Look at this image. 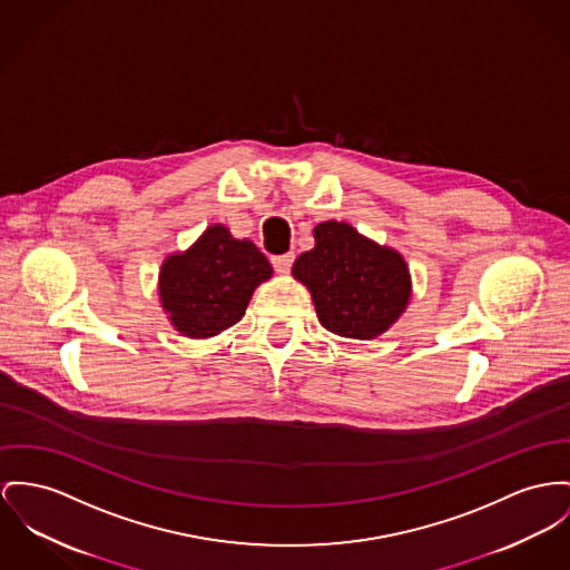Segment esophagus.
<instances>
[{"mask_svg": "<svg viewBox=\"0 0 570 570\" xmlns=\"http://www.w3.org/2000/svg\"><path fill=\"white\" fill-rule=\"evenodd\" d=\"M272 264H274V269H276L278 274H289L292 264H294V253H287V255H278V257H272Z\"/></svg>", "mask_w": 570, "mask_h": 570, "instance_id": "1", "label": "esophagus"}]
</instances>
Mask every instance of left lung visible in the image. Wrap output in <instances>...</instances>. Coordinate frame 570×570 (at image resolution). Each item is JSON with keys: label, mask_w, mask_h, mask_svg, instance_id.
Returning <instances> with one entry per match:
<instances>
[{"label": "left lung", "mask_w": 570, "mask_h": 570, "mask_svg": "<svg viewBox=\"0 0 570 570\" xmlns=\"http://www.w3.org/2000/svg\"><path fill=\"white\" fill-rule=\"evenodd\" d=\"M315 246L292 274L311 294L320 324L345 340H376L406 311L413 296L404 257L347 223L313 228Z\"/></svg>", "instance_id": "1"}]
</instances>
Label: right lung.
<instances>
[{"instance_id":"add662e5","label":"right lung","mask_w":570,"mask_h":570,"mask_svg":"<svg viewBox=\"0 0 570 570\" xmlns=\"http://www.w3.org/2000/svg\"><path fill=\"white\" fill-rule=\"evenodd\" d=\"M272 278L266 255L250 239L212 225L188 250L159 267V304L173 328L188 340H209L237 324L255 289Z\"/></svg>"}]
</instances>
